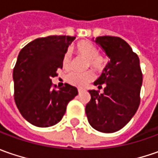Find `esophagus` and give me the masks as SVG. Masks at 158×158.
<instances>
[{
    "instance_id": "esophagus-1",
    "label": "esophagus",
    "mask_w": 158,
    "mask_h": 158,
    "mask_svg": "<svg viewBox=\"0 0 158 158\" xmlns=\"http://www.w3.org/2000/svg\"><path fill=\"white\" fill-rule=\"evenodd\" d=\"M78 92H79V94H81L83 93V90L79 89V90H78Z\"/></svg>"
}]
</instances>
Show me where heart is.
<instances>
[{"mask_svg":"<svg viewBox=\"0 0 158 158\" xmlns=\"http://www.w3.org/2000/svg\"><path fill=\"white\" fill-rule=\"evenodd\" d=\"M76 50L81 56L87 59L88 66L94 69L96 71H101L106 67V59L103 56L99 55L98 49L91 42L83 41L79 43L76 46ZM72 57L70 52H66L63 56V66L64 68H69L71 66ZM94 79V74L91 71L85 73L73 72L68 74L67 81L69 84L73 86L82 88L89 84Z\"/></svg>","mask_w":158,"mask_h":158,"instance_id":"1","label":"heart"}]
</instances>
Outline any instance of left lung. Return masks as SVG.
<instances>
[{"mask_svg": "<svg viewBox=\"0 0 158 158\" xmlns=\"http://www.w3.org/2000/svg\"><path fill=\"white\" fill-rule=\"evenodd\" d=\"M93 41L101 47L110 61L94 84L103 93L89 90L91 100L85 106L90 125L103 133L123 128L132 119L140 104L143 74L138 56L123 39L99 36Z\"/></svg>", "mask_w": 158, "mask_h": 158, "instance_id": "obj_1", "label": "left lung"}]
</instances>
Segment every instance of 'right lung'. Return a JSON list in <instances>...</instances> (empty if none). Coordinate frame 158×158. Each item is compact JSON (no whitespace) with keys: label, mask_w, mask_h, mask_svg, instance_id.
Returning <instances> with one entry per match:
<instances>
[{"label":"right lung","mask_w":158,"mask_h":158,"mask_svg":"<svg viewBox=\"0 0 158 158\" xmlns=\"http://www.w3.org/2000/svg\"><path fill=\"white\" fill-rule=\"evenodd\" d=\"M74 39L69 35L37 38L20 52L13 71L14 99L21 114L34 126L46 128L59 123L69 101L78 94L75 86L65 84L56 90L52 82Z\"/></svg>","instance_id":"obj_1"}]
</instances>
